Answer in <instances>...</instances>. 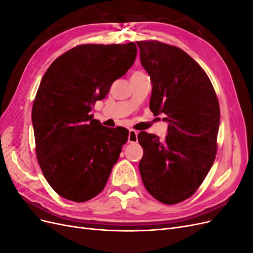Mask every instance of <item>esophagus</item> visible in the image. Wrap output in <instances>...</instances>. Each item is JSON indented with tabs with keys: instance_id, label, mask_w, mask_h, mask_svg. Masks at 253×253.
<instances>
[{
	"instance_id": "obj_1",
	"label": "esophagus",
	"mask_w": 253,
	"mask_h": 253,
	"mask_svg": "<svg viewBox=\"0 0 253 253\" xmlns=\"http://www.w3.org/2000/svg\"><path fill=\"white\" fill-rule=\"evenodd\" d=\"M137 136H138V133H137V131H135V129H129L127 141L129 143L137 142V141H138V137H137Z\"/></svg>"
}]
</instances>
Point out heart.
I'll list each match as a JSON object with an SVG mask.
<instances>
[{"label":"heart","instance_id":"heart-1","mask_svg":"<svg viewBox=\"0 0 253 253\" xmlns=\"http://www.w3.org/2000/svg\"><path fill=\"white\" fill-rule=\"evenodd\" d=\"M133 76H144V73H142V72H135L133 74ZM133 76H132V77H133Z\"/></svg>","mask_w":253,"mask_h":253}]
</instances>
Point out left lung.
<instances>
[{"mask_svg":"<svg viewBox=\"0 0 253 253\" xmlns=\"http://www.w3.org/2000/svg\"><path fill=\"white\" fill-rule=\"evenodd\" d=\"M152 82L150 110L169 122L165 141L138 134L139 163L148 192L160 203L186 201L200 188L217 152L219 104L208 75L186 51L155 40L138 41Z\"/></svg>","mask_w":253,"mask_h":253,"instance_id":"left-lung-1","label":"left lung"}]
</instances>
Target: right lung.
I'll use <instances>...</instances> for the list:
<instances>
[{
    "instance_id": "obj_1",
    "label": "right lung",
    "mask_w": 253,
    "mask_h": 253,
    "mask_svg": "<svg viewBox=\"0 0 253 253\" xmlns=\"http://www.w3.org/2000/svg\"><path fill=\"white\" fill-rule=\"evenodd\" d=\"M137 46L81 44L44 74L33 104L38 163L55 192L83 203L104 189L127 141L125 127L109 128L89 112L134 63Z\"/></svg>"
}]
</instances>
